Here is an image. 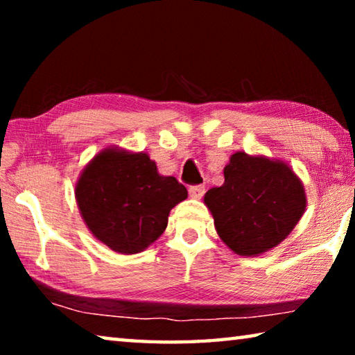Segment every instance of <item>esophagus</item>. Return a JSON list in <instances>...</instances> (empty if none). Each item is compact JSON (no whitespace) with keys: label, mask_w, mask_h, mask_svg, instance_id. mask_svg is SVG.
<instances>
[{"label":"esophagus","mask_w":355,"mask_h":355,"mask_svg":"<svg viewBox=\"0 0 355 355\" xmlns=\"http://www.w3.org/2000/svg\"><path fill=\"white\" fill-rule=\"evenodd\" d=\"M203 194H205V186H202V184H196V186H191V188H189V196H191V199L199 200V199H202Z\"/></svg>","instance_id":"34e87169"}]
</instances>
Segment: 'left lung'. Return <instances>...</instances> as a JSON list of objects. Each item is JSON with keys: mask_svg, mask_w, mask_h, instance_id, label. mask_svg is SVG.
<instances>
[{"mask_svg": "<svg viewBox=\"0 0 355 355\" xmlns=\"http://www.w3.org/2000/svg\"><path fill=\"white\" fill-rule=\"evenodd\" d=\"M225 182L203 202L227 248L258 257L290 235L307 207L304 184L282 159L236 152L224 167Z\"/></svg>", "mask_w": 355, "mask_h": 355, "instance_id": "left-lung-1", "label": "left lung"}]
</instances>
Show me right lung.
<instances>
[{
  "label": "right lung",
  "mask_w": 355,
  "mask_h": 355,
  "mask_svg": "<svg viewBox=\"0 0 355 355\" xmlns=\"http://www.w3.org/2000/svg\"><path fill=\"white\" fill-rule=\"evenodd\" d=\"M186 197L184 186L159 175L147 153L119 147L95 155L75 186L89 232L123 255L139 254L163 235L171 209Z\"/></svg>",
  "instance_id": "1"
}]
</instances>
